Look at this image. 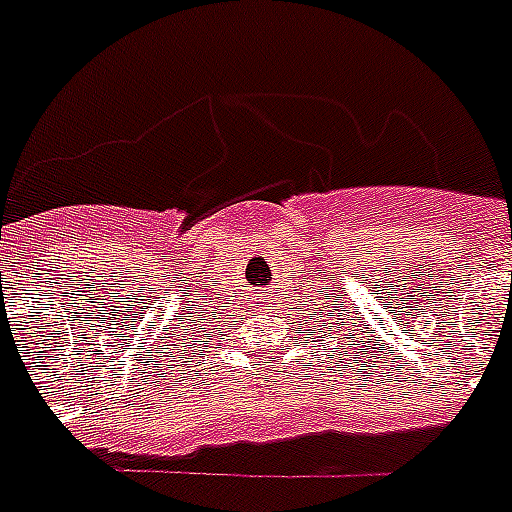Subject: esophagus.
I'll return each mask as SVG.
<instances>
[{
	"label": "esophagus",
	"mask_w": 512,
	"mask_h": 512,
	"mask_svg": "<svg viewBox=\"0 0 512 512\" xmlns=\"http://www.w3.org/2000/svg\"><path fill=\"white\" fill-rule=\"evenodd\" d=\"M263 299H270V296H263Z\"/></svg>",
	"instance_id": "34e87169"
}]
</instances>
